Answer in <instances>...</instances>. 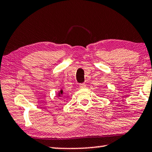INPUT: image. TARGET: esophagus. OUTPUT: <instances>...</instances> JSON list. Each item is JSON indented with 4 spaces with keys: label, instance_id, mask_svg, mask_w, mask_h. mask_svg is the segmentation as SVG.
<instances>
[{
    "label": "esophagus",
    "instance_id": "1",
    "mask_svg": "<svg viewBox=\"0 0 152 152\" xmlns=\"http://www.w3.org/2000/svg\"><path fill=\"white\" fill-rule=\"evenodd\" d=\"M80 88H86V84L84 83H81L80 84Z\"/></svg>",
    "mask_w": 152,
    "mask_h": 152
}]
</instances>
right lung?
Segmentation results:
<instances>
[{
	"label": "right lung",
	"instance_id": "right-lung-1",
	"mask_svg": "<svg viewBox=\"0 0 152 152\" xmlns=\"http://www.w3.org/2000/svg\"><path fill=\"white\" fill-rule=\"evenodd\" d=\"M62 94H63V91H61L60 92V94H59L58 96H61V95H62Z\"/></svg>",
	"mask_w": 152,
	"mask_h": 152
}]
</instances>
